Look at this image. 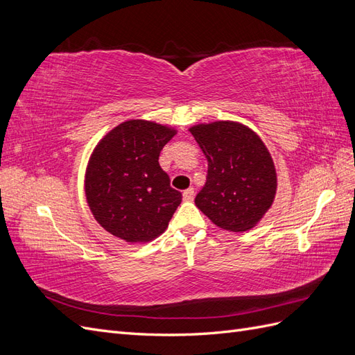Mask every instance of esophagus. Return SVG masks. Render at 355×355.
<instances>
[{
  "label": "esophagus",
  "instance_id": "esophagus-1",
  "mask_svg": "<svg viewBox=\"0 0 355 355\" xmlns=\"http://www.w3.org/2000/svg\"><path fill=\"white\" fill-rule=\"evenodd\" d=\"M194 196H196L194 188H188V189H185V191H184V200H185V201L194 200Z\"/></svg>",
  "mask_w": 355,
  "mask_h": 355
}]
</instances>
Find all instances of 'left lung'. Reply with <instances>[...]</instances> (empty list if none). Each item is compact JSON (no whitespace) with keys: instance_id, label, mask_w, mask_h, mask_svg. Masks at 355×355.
I'll use <instances>...</instances> for the list:
<instances>
[{"instance_id":"1","label":"left lung","mask_w":355,"mask_h":355,"mask_svg":"<svg viewBox=\"0 0 355 355\" xmlns=\"http://www.w3.org/2000/svg\"><path fill=\"white\" fill-rule=\"evenodd\" d=\"M189 132L209 163L196 206L222 230H252L272 206L277 191L274 161L261 137L234 121L198 124Z\"/></svg>"}]
</instances>
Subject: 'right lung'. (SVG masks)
Instances as JSON below:
<instances>
[{
  "label": "right lung",
  "instance_id": "add662e5",
  "mask_svg": "<svg viewBox=\"0 0 355 355\" xmlns=\"http://www.w3.org/2000/svg\"><path fill=\"white\" fill-rule=\"evenodd\" d=\"M176 130L145 120L125 121L94 148L85 171V197L94 219L127 243L163 234L182 201L159 167L161 149Z\"/></svg>",
  "mask_w": 355,
  "mask_h": 355
}]
</instances>
